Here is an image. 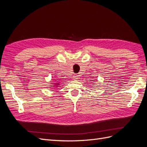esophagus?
Returning <instances> with one entry per match:
<instances>
[{"mask_svg": "<svg viewBox=\"0 0 147 147\" xmlns=\"http://www.w3.org/2000/svg\"><path fill=\"white\" fill-rule=\"evenodd\" d=\"M78 76L77 75H74V76L73 77H74L73 78H74V80H76L78 79Z\"/></svg>", "mask_w": 147, "mask_h": 147, "instance_id": "34e87169", "label": "esophagus"}]
</instances>
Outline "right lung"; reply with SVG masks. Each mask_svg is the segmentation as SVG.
<instances>
[{
    "instance_id": "obj_1",
    "label": "right lung",
    "mask_w": 147,
    "mask_h": 147,
    "mask_svg": "<svg viewBox=\"0 0 147 147\" xmlns=\"http://www.w3.org/2000/svg\"><path fill=\"white\" fill-rule=\"evenodd\" d=\"M55 84L56 86H57V85H59V83H55Z\"/></svg>"
}]
</instances>
